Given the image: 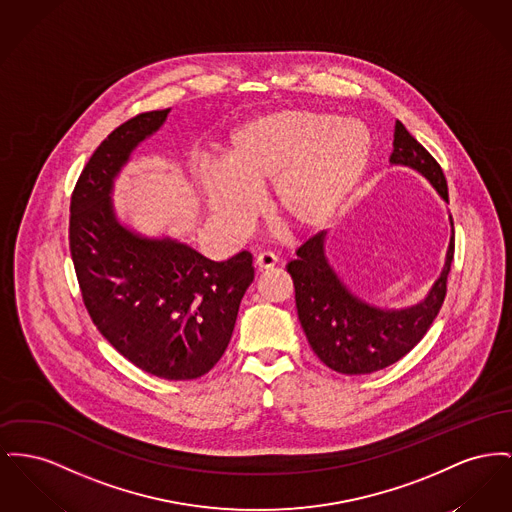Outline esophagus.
<instances>
[{
    "label": "esophagus",
    "instance_id": "1",
    "mask_svg": "<svg viewBox=\"0 0 512 512\" xmlns=\"http://www.w3.org/2000/svg\"><path fill=\"white\" fill-rule=\"evenodd\" d=\"M276 255L271 253V251H263V253H259L257 255V259H255V267L259 269V271H265V269H272L274 265H276Z\"/></svg>",
    "mask_w": 512,
    "mask_h": 512
}]
</instances>
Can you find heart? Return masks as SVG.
Instances as JSON below:
<instances>
[{"label":"heart","instance_id":"b5f03b06","mask_svg":"<svg viewBox=\"0 0 512 512\" xmlns=\"http://www.w3.org/2000/svg\"><path fill=\"white\" fill-rule=\"evenodd\" d=\"M224 164H205L199 183L214 218L245 230L271 187L272 209L298 232H317L348 199L371 158L358 120L313 110H280L236 127Z\"/></svg>","mask_w":512,"mask_h":512}]
</instances>
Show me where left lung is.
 Instances as JSON below:
<instances>
[{
    "instance_id": "8db88e82",
    "label": "left lung",
    "mask_w": 512,
    "mask_h": 512,
    "mask_svg": "<svg viewBox=\"0 0 512 512\" xmlns=\"http://www.w3.org/2000/svg\"><path fill=\"white\" fill-rule=\"evenodd\" d=\"M392 147L391 164L420 172L449 203V187L439 162L398 120ZM449 220L451 243L441 276L425 300L404 309H379L354 296L329 265L325 230L301 245L298 257L286 269L294 280L301 329L319 360L344 375H365L396 363L420 342L447 296L454 255L452 214Z\"/></svg>"
}]
</instances>
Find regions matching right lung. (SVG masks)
<instances>
[{"label":"right lung","mask_w":512,"mask_h":512,"mask_svg":"<svg viewBox=\"0 0 512 512\" xmlns=\"http://www.w3.org/2000/svg\"><path fill=\"white\" fill-rule=\"evenodd\" d=\"M168 112L121 123L92 152L71 195L69 249L102 336L139 369L185 381L209 373L222 358L255 269L249 251L218 263L187 243L143 238L118 222L114 178Z\"/></svg>","instance_id":"1"}]
</instances>
